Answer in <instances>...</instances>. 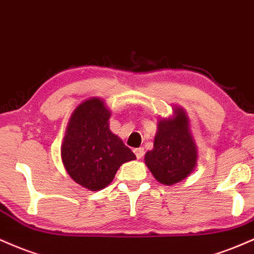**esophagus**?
<instances>
[{
    "label": "esophagus",
    "instance_id": "34e87169",
    "mask_svg": "<svg viewBox=\"0 0 254 254\" xmlns=\"http://www.w3.org/2000/svg\"><path fill=\"white\" fill-rule=\"evenodd\" d=\"M134 153H135V156H136V158H138V159H141V158L144 157L145 151H144V148H142V147H139V148H135V150H134Z\"/></svg>",
    "mask_w": 254,
    "mask_h": 254
}]
</instances>
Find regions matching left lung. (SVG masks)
<instances>
[{
	"label": "left lung",
	"instance_id": "left-lung-1",
	"mask_svg": "<svg viewBox=\"0 0 254 254\" xmlns=\"http://www.w3.org/2000/svg\"><path fill=\"white\" fill-rule=\"evenodd\" d=\"M145 164L154 178L165 186L183 181L195 170L197 147L183 108L175 107L172 118L158 121L153 150L145 154Z\"/></svg>",
	"mask_w": 254,
	"mask_h": 254
}]
</instances>
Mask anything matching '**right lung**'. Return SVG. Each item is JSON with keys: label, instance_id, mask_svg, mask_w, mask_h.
Wrapping results in <instances>:
<instances>
[{"label": "right lung", "instance_id": "add662e5", "mask_svg": "<svg viewBox=\"0 0 254 254\" xmlns=\"http://www.w3.org/2000/svg\"><path fill=\"white\" fill-rule=\"evenodd\" d=\"M110 110L101 98L85 100L73 110L62 145V160L70 177L90 191L114 180L124 163L135 159L109 129Z\"/></svg>", "mask_w": 254, "mask_h": 254}]
</instances>
